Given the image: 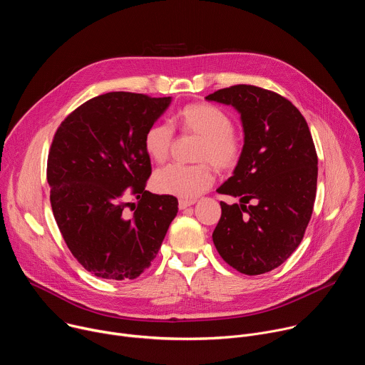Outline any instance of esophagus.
Masks as SVG:
<instances>
[{
	"label": "esophagus",
	"mask_w": 365,
	"mask_h": 365,
	"mask_svg": "<svg viewBox=\"0 0 365 365\" xmlns=\"http://www.w3.org/2000/svg\"><path fill=\"white\" fill-rule=\"evenodd\" d=\"M195 200H187V199H179V210H186L187 206L193 205Z\"/></svg>",
	"instance_id": "34e87169"
}]
</instances>
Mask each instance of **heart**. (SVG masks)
I'll list each match as a JSON object with an SVG mask.
<instances>
[{"instance_id":"b5f03b06","label":"heart","mask_w":365,"mask_h":365,"mask_svg":"<svg viewBox=\"0 0 365 365\" xmlns=\"http://www.w3.org/2000/svg\"><path fill=\"white\" fill-rule=\"evenodd\" d=\"M173 124L183 133L199 137L193 166L169 165L155 172L151 179L154 192L182 199H193L210 189L215 175L212 165L221 172L232 170L242 155V141L232 131V120L221 108L206 102L189 103L180 108ZM175 131L170 124L155 123L144 134V150L155 163H163L173 144Z\"/></svg>"}]
</instances>
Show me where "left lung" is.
I'll use <instances>...</instances> for the list:
<instances>
[{
	"mask_svg": "<svg viewBox=\"0 0 365 365\" xmlns=\"http://www.w3.org/2000/svg\"><path fill=\"white\" fill-rule=\"evenodd\" d=\"M206 99L234 107L244 130L241 159L217 189L240 203L221 202L214 244L242 274L272 272L297 248L314 211L318 155L307 123L289 99L252 85L224 88Z\"/></svg>",
	"mask_w": 365,
	"mask_h": 365,
	"instance_id": "8db88e82",
	"label": "left lung"
}]
</instances>
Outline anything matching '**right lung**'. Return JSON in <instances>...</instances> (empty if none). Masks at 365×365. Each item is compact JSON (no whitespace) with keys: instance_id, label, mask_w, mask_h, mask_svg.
<instances>
[{"instance_id":"1","label":"right lung","mask_w":365,"mask_h":365,"mask_svg":"<svg viewBox=\"0 0 365 365\" xmlns=\"http://www.w3.org/2000/svg\"><path fill=\"white\" fill-rule=\"evenodd\" d=\"M170 102L108 92L82 103L55 134L47 159L51 210L68 248L96 277H138L178 214L175 196L145 190L144 134ZM130 192L139 199L133 219L125 217Z\"/></svg>"}]
</instances>
